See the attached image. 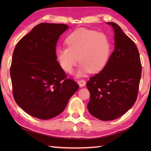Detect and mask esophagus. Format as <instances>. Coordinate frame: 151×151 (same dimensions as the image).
<instances>
[{"mask_svg": "<svg viewBox=\"0 0 151 151\" xmlns=\"http://www.w3.org/2000/svg\"><path fill=\"white\" fill-rule=\"evenodd\" d=\"M77 83H78V85L80 86V87H81V88L84 87V86H85V85L86 84V82L84 80H80V81H77Z\"/></svg>", "mask_w": 151, "mask_h": 151, "instance_id": "obj_1", "label": "esophagus"}]
</instances>
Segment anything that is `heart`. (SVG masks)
<instances>
[{"instance_id": "obj_1", "label": "heart", "mask_w": 151, "mask_h": 151, "mask_svg": "<svg viewBox=\"0 0 151 151\" xmlns=\"http://www.w3.org/2000/svg\"><path fill=\"white\" fill-rule=\"evenodd\" d=\"M67 48H58L56 56L62 68L72 71L81 63L76 75L82 76L89 71L97 73L107 63L111 52V42L107 34L87 28L75 30L66 38Z\"/></svg>"}]
</instances>
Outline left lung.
Here are the masks:
<instances>
[{"label": "left lung", "mask_w": 151, "mask_h": 151, "mask_svg": "<svg viewBox=\"0 0 151 151\" xmlns=\"http://www.w3.org/2000/svg\"><path fill=\"white\" fill-rule=\"evenodd\" d=\"M114 32V50L101 71L87 82L90 92L88 109L102 121L120 117L135 103L142 75L139 54L121 27L107 22Z\"/></svg>", "instance_id": "left-lung-1"}]
</instances>
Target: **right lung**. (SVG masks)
I'll return each instance as SVG.
<instances>
[{
	"instance_id": "right-lung-1",
	"label": "right lung",
	"mask_w": 151,
	"mask_h": 151,
	"mask_svg": "<svg viewBox=\"0 0 151 151\" xmlns=\"http://www.w3.org/2000/svg\"><path fill=\"white\" fill-rule=\"evenodd\" d=\"M68 28L64 24L40 23L15 46L10 68L13 95L31 116L46 120L58 115L79 88L66 78L56 56L58 40Z\"/></svg>"
}]
</instances>
